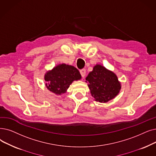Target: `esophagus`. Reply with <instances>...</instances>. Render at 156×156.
<instances>
[{"instance_id": "obj_1", "label": "esophagus", "mask_w": 156, "mask_h": 156, "mask_svg": "<svg viewBox=\"0 0 156 156\" xmlns=\"http://www.w3.org/2000/svg\"><path fill=\"white\" fill-rule=\"evenodd\" d=\"M80 74H81V75H82V76L83 78H84L85 74H86V70L85 69H81L80 71Z\"/></svg>"}]
</instances>
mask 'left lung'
Returning <instances> with one entry per match:
<instances>
[{
	"label": "left lung",
	"instance_id": "obj_1",
	"mask_svg": "<svg viewBox=\"0 0 156 156\" xmlns=\"http://www.w3.org/2000/svg\"><path fill=\"white\" fill-rule=\"evenodd\" d=\"M95 101L106 103L119 94L121 84L117 75L103 66L96 64L85 78Z\"/></svg>",
	"mask_w": 156,
	"mask_h": 156
}]
</instances>
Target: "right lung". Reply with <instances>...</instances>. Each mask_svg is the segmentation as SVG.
<instances>
[{
    "mask_svg": "<svg viewBox=\"0 0 156 156\" xmlns=\"http://www.w3.org/2000/svg\"><path fill=\"white\" fill-rule=\"evenodd\" d=\"M81 78L82 76L76 67L66 64L55 66L44 75L46 88L56 95L65 93L73 81Z\"/></svg>",
    "mask_w": 156,
    "mask_h": 156,
    "instance_id": "add662e5",
    "label": "right lung"
}]
</instances>
